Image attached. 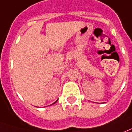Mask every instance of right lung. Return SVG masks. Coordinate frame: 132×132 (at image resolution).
Masks as SVG:
<instances>
[{
	"instance_id": "obj_1",
	"label": "right lung",
	"mask_w": 132,
	"mask_h": 132,
	"mask_svg": "<svg viewBox=\"0 0 132 132\" xmlns=\"http://www.w3.org/2000/svg\"><path fill=\"white\" fill-rule=\"evenodd\" d=\"M56 102H54V103H53V104H55V103H56Z\"/></svg>"
}]
</instances>
